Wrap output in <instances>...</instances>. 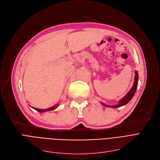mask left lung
<instances>
[{"label": "left lung", "instance_id": "left-lung-1", "mask_svg": "<svg viewBox=\"0 0 160 160\" xmlns=\"http://www.w3.org/2000/svg\"><path fill=\"white\" fill-rule=\"evenodd\" d=\"M135 78H134V82H133V87H132V88L130 89V90L129 91L128 93L122 98L121 99L119 102V103L115 105H105L103 103H101L103 105L106 106V107H109V108H120L121 106H123L125 105L126 104H127L129 102H130L132 98L133 97L135 92H136V90L137 88H138V73L137 71L135 72Z\"/></svg>", "mask_w": 160, "mask_h": 160}]
</instances>
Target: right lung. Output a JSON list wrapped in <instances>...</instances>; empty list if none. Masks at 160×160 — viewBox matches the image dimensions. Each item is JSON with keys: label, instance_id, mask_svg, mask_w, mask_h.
I'll return each instance as SVG.
<instances>
[{"label": "right lung", "instance_id": "add662e5", "mask_svg": "<svg viewBox=\"0 0 160 160\" xmlns=\"http://www.w3.org/2000/svg\"><path fill=\"white\" fill-rule=\"evenodd\" d=\"M58 105H59L58 103V104H56L55 105L52 106V107H51V108H50L45 109H38V108H32V107H31V108H32L36 110L38 112H46V111H52V110L55 109L57 108H58Z\"/></svg>", "mask_w": 160, "mask_h": 160}]
</instances>
